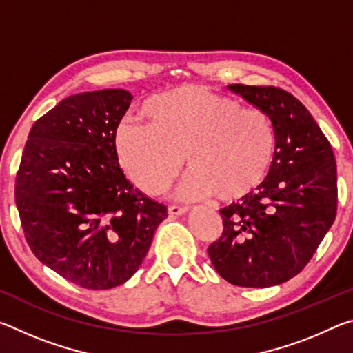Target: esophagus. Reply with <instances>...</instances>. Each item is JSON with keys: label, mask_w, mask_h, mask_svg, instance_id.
<instances>
[{"label": "esophagus", "mask_w": 353, "mask_h": 353, "mask_svg": "<svg viewBox=\"0 0 353 353\" xmlns=\"http://www.w3.org/2000/svg\"><path fill=\"white\" fill-rule=\"evenodd\" d=\"M168 212L172 216H181V214H185L188 212V207H181V205H171L168 207Z\"/></svg>", "instance_id": "esophagus-1"}]
</instances>
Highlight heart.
I'll return each instance as SVG.
<instances>
[{
    "mask_svg": "<svg viewBox=\"0 0 353 353\" xmlns=\"http://www.w3.org/2000/svg\"><path fill=\"white\" fill-rule=\"evenodd\" d=\"M146 124L124 119L113 134L118 163L146 194L170 187L183 165L177 188L183 201L216 194L221 201L246 198L265 182L276 154V129L256 109L204 85H181L149 98Z\"/></svg>",
    "mask_w": 353,
    "mask_h": 353,
    "instance_id": "heart-1",
    "label": "heart"
}]
</instances>
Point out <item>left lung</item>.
I'll return each instance as SVG.
<instances>
[{
    "label": "left lung",
    "mask_w": 353,
    "mask_h": 353,
    "mask_svg": "<svg viewBox=\"0 0 353 353\" xmlns=\"http://www.w3.org/2000/svg\"><path fill=\"white\" fill-rule=\"evenodd\" d=\"M229 88L271 118L276 154L256 191L219 210L223 235L208 256L229 283L268 288L297 276L332 227L336 162L312 113L291 93L272 85Z\"/></svg>",
    "instance_id": "left-lung-1"
}]
</instances>
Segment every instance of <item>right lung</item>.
Wrapping results in <instances>:
<instances>
[{
	"label": "right lung",
	"instance_id": "right-lung-1",
	"mask_svg": "<svg viewBox=\"0 0 353 353\" xmlns=\"http://www.w3.org/2000/svg\"><path fill=\"white\" fill-rule=\"evenodd\" d=\"M132 94L121 88L62 99L34 123L15 181V202L37 259L87 290L134 276L166 207L132 187L113 134Z\"/></svg>",
	"mask_w": 353,
	"mask_h": 353
}]
</instances>
